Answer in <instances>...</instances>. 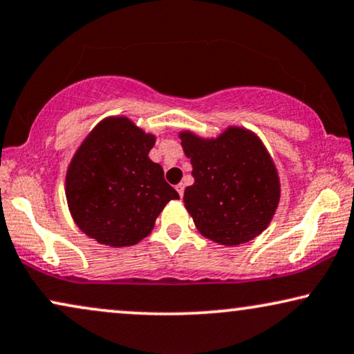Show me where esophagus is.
Returning <instances> with one entry per match:
<instances>
[{
    "label": "esophagus",
    "instance_id": "obj_1",
    "mask_svg": "<svg viewBox=\"0 0 354 354\" xmlns=\"http://www.w3.org/2000/svg\"><path fill=\"white\" fill-rule=\"evenodd\" d=\"M176 190L178 192V195H180V198L183 196V190H185V187H183V183H178V185L176 187Z\"/></svg>",
    "mask_w": 354,
    "mask_h": 354
}]
</instances>
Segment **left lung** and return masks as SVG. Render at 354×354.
<instances>
[{"label":"left lung","instance_id":"obj_1","mask_svg":"<svg viewBox=\"0 0 354 354\" xmlns=\"http://www.w3.org/2000/svg\"><path fill=\"white\" fill-rule=\"evenodd\" d=\"M194 185L183 203L200 234L219 245L254 241L272 223L281 185L268 149L254 131L227 127L216 138L178 133Z\"/></svg>","mask_w":354,"mask_h":354}]
</instances>
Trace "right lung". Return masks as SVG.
Here are the masks:
<instances>
[{
	"mask_svg": "<svg viewBox=\"0 0 354 354\" xmlns=\"http://www.w3.org/2000/svg\"><path fill=\"white\" fill-rule=\"evenodd\" d=\"M156 135L128 117L100 120L73 156L65 194L73 221L99 244L130 247L153 231L156 219L178 194L149 159Z\"/></svg>",
	"mask_w": 354,
	"mask_h": 354,
	"instance_id": "1",
	"label": "right lung"
}]
</instances>
